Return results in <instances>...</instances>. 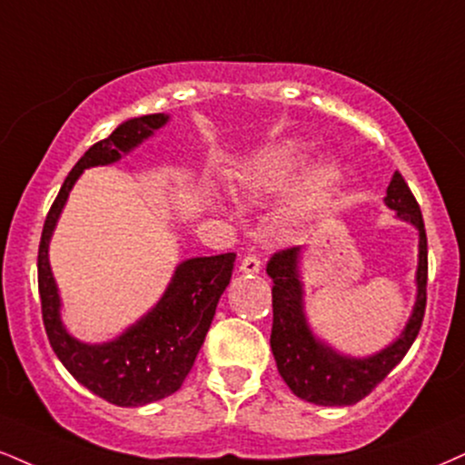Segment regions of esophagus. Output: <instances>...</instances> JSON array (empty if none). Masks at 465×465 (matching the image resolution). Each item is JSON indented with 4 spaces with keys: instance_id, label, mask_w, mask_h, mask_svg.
<instances>
[{
    "instance_id": "obj_1",
    "label": "esophagus",
    "mask_w": 465,
    "mask_h": 465,
    "mask_svg": "<svg viewBox=\"0 0 465 465\" xmlns=\"http://www.w3.org/2000/svg\"><path fill=\"white\" fill-rule=\"evenodd\" d=\"M260 268L262 264L255 255H244L242 262H240V272H244V275H257Z\"/></svg>"
}]
</instances>
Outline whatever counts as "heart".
Segmentation results:
<instances>
[{
  "label": "heart",
  "mask_w": 465,
  "mask_h": 465,
  "mask_svg": "<svg viewBox=\"0 0 465 465\" xmlns=\"http://www.w3.org/2000/svg\"><path fill=\"white\" fill-rule=\"evenodd\" d=\"M310 160V144L288 141L277 147L264 149L240 166L236 186L249 197H271L282 193ZM342 182V169L333 160L312 166L296 183L286 203V216L292 223L314 218L333 197Z\"/></svg>",
  "instance_id": "b5f03b06"
}]
</instances>
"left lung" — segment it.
Segmentation results:
<instances>
[{
    "label": "left lung",
    "instance_id": "left-lung-1",
    "mask_svg": "<svg viewBox=\"0 0 465 465\" xmlns=\"http://www.w3.org/2000/svg\"><path fill=\"white\" fill-rule=\"evenodd\" d=\"M383 203L396 212L399 221L418 229L416 301L399 338L377 353L366 357L344 355L318 338L307 321L305 286L301 279L303 249L279 251L268 262L266 272L272 279V333L271 349L277 371L288 388L307 402L327 407H346L360 402L388 377L405 357L420 331L427 305V233L420 205L399 171L390 179Z\"/></svg>",
    "mask_w": 465,
    "mask_h": 465
}]
</instances>
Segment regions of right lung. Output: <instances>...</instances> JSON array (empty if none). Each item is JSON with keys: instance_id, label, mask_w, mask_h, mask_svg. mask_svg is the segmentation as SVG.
Masks as SVG:
<instances>
[{"instance_id": "obj_1", "label": "right lung", "mask_w": 465, "mask_h": 465, "mask_svg": "<svg viewBox=\"0 0 465 465\" xmlns=\"http://www.w3.org/2000/svg\"><path fill=\"white\" fill-rule=\"evenodd\" d=\"M169 121L171 116L164 112L134 116L123 121L108 138L94 143L66 175L45 218L38 247V292L54 353L77 383L119 407L147 405L182 388L216 314L218 299L229 286L236 253L179 262L164 294L147 314L108 342H84L63 322V299L49 264V242L82 173L93 166L114 164Z\"/></svg>"}]
</instances>
